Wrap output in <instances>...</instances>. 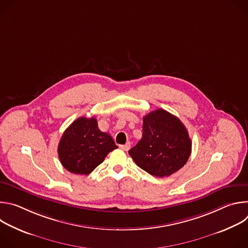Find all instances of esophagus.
<instances>
[{
  "instance_id": "obj_1",
  "label": "esophagus",
  "mask_w": 248,
  "mask_h": 248,
  "mask_svg": "<svg viewBox=\"0 0 248 248\" xmlns=\"http://www.w3.org/2000/svg\"><path fill=\"white\" fill-rule=\"evenodd\" d=\"M124 151H128L129 148H130V143L129 142H126L124 145H121L120 146Z\"/></svg>"
}]
</instances>
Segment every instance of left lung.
Segmentation results:
<instances>
[{"instance_id":"obj_1","label":"left lung","mask_w":248,"mask_h":248,"mask_svg":"<svg viewBox=\"0 0 248 248\" xmlns=\"http://www.w3.org/2000/svg\"><path fill=\"white\" fill-rule=\"evenodd\" d=\"M142 130V138L128 151L139 168L164 178L186 164L192 143L180 119L158 109L143 118Z\"/></svg>"}]
</instances>
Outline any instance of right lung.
I'll list each match as a JSON object with an SVG mask.
<instances>
[{
	"label": "right lung",
	"instance_id": "right-lung-1",
	"mask_svg": "<svg viewBox=\"0 0 248 248\" xmlns=\"http://www.w3.org/2000/svg\"><path fill=\"white\" fill-rule=\"evenodd\" d=\"M118 146L112 136L99 129L95 118H78L63 132L58 146L64 169L77 174H89Z\"/></svg>",
	"mask_w": 248,
	"mask_h": 248
}]
</instances>
